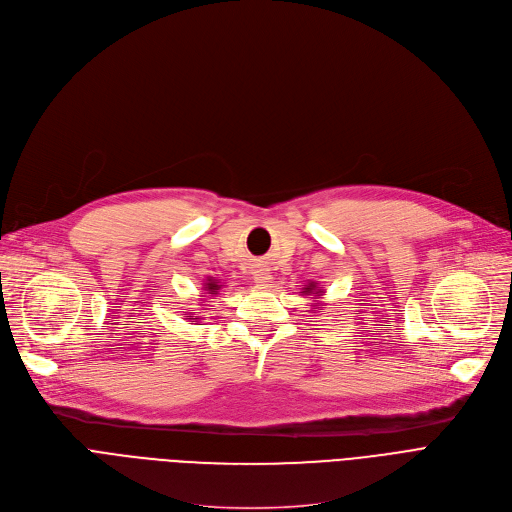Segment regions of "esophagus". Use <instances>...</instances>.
<instances>
[{
	"label": "esophagus",
	"mask_w": 512,
	"mask_h": 512,
	"mask_svg": "<svg viewBox=\"0 0 512 512\" xmlns=\"http://www.w3.org/2000/svg\"><path fill=\"white\" fill-rule=\"evenodd\" d=\"M253 280H255V284L257 286H267L271 280V274H269V269L267 267H263V265H259V267H255V271H253Z\"/></svg>",
	"instance_id": "34e87169"
}]
</instances>
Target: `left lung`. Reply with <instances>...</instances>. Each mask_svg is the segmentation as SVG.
I'll return each mask as SVG.
<instances>
[{"label":"left lung","mask_w":512,"mask_h":512,"mask_svg":"<svg viewBox=\"0 0 512 512\" xmlns=\"http://www.w3.org/2000/svg\"><path fill=\"white\" fill-rule=\"evenodd\" d=\"M304 294H311V296H321V294L315 290V284H309V288H304Z\"/></svg>","instance_id":"1"}]
</instances>
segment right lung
I'll return each instance as SVG.
<instances>
[{
	"mask_svg": "<svg viewBox=\"0 0 512 512\" xmlns=\"http://www.w3.org/2000/svg\"><path fill=\"white\" fill-rule=\"evenodd\" d=\"M206 290H208V294H218V290H220V284H218V280H212V278H208V282H206Z\"/></svg>",
	"mask_w": 512,
	"mask_h": 512,
	"instance_id": "add662e5",
	"label": "right lung"
}]
</instances>
